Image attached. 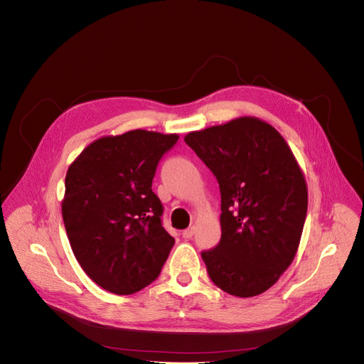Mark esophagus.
Masks as SVG:
<instances>
[{"label": "esophagus", "instance_id": "obj_1", "mask_svg": "<svg viewBox=\"0 0 364 364\" xmlns=\"http://www.w3.org/2000/svg\"><path fill=\"white\" fill-rule=\"evenodd\" d=\"M193 234H195V227H191V228H187V230L183 231V237L184 239H192Z\"/></svg>", "mask_w": 364, "mask_h": 364}]
</instances>
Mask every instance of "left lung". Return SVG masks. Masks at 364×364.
Returning a JSON list of instances; mask_svg holds the SVG:
<instances>
[{
    "label": "left lung",
    "mask_w": 364,
    "mask_h": 364,
    "mask_svg": "<svg viewBox=\"0 0 364 364\" xmlns=\"http://www.w3.org/2000/svg\"><path fill=\"white\" fill-rule=\"evenodd\" d=\"M220 191L222 236L203 251L210 279L234 296L272 287L298 251L309 193L291 149L272 125L243 116L184 137Z\"/></svg>",
    "instance_id": "left-lung-1"
}]
</instances>
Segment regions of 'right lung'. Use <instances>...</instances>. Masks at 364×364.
<instances>
[{
    "label": "right lung",
    "instance_id": "1",
    "mask_svg": "<svg viewBox=\"0 0 364 364\" xmlns=\"http://www.w3.org/2000/svg\"><path fill=\"white\" fill-rule=\"evenodd\" d=\"M178 134L146 130L92 142L66 172L62 215L77 262L116 295H132L159 275L175 243L152 192L160 159Z\"/></svg>",
    "mask_w": 364,
    "mask_h": 364
}]
</instances>
